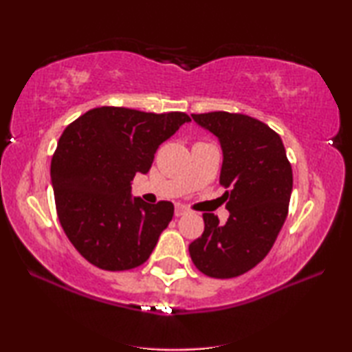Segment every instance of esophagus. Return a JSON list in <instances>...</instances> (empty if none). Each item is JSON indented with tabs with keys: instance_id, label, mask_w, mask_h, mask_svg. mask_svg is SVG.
Returning <instances> with one entry per match:
<instances>
[{
	"instance_id": "esophagus-1",
	"label": "esophagus",
	"mask_w": 352,
	"mask_h": 352,
	"mask_svg": "<svg viewBox=\"0 0 352 352\" xmlns=\"http://www.w3.org/2000/svg\"><path fill=\"white\" fill-rule=\"evenodd\" d=\"M184 214H187V208L181 203H176L175 204V215H176V217H181V215H184Z\"/></svg>"
}]
</instances>
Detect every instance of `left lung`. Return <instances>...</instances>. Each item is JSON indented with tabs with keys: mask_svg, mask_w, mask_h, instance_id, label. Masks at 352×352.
Instances as JSON below:
<instances>
[{
	"mask_svg": "<svg viewBox=\"0 0 352 352\" xmlns=\"http://www.w3.org/2000/svg\"><path fill=\"white\" fill-rule=\"evenodd\" d=\"M215 135L223 162L220 184L230 217L225 225L203 214L201 237L188 245L195 266L214 278H232L261 263L288 215L293 170L282 138L255 118L228 111L192 115Z\"/></svg>",
	"mask_w": 352,
	"mask_h": 352,
	"instance_id": "obj_1",
	"label": "left lung"
}]
</instances>
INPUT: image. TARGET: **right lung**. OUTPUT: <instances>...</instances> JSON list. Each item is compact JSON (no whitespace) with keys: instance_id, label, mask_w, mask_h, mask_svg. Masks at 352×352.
I'll return each instance as SVG.
<instances>
[{"instance_id":"right-lung-1","label":"right lung","mask_w":352,"mask_h":352,"mask_svg":"<svg viewBox=\"0 0 352 352\" xmlns=\"http://www.w3.org/2000/svg\"><path fill=\"white\" fill-rule=\"evenodd\" d=\"M190 122L164 115L100 107L69 124L52 159L59 223L80 255L105 270L142 266L173 219L170 201L132 197V179L149 171L159 146Z\"/></svg>"}]
</instances>
